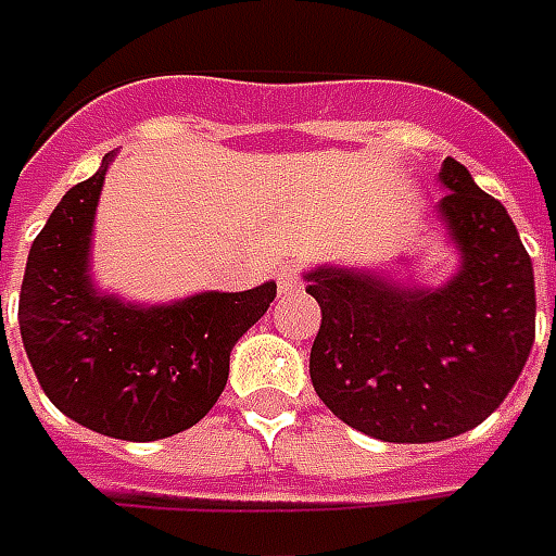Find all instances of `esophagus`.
I'll list each match as a JSON object with an SVG mask.
<instances>
[{
	"label": "esophagus",
	"mask_w": 556,
	"mask_h": 556,
	"mask_svg": "<svg viewBox=\"0 0 556 556\" xmlns=\"http://www.w3.org/2000/svg\"><path fill=\"white\" fill-rule=\"evenodd\" d=\"M302 287V271L296 266H285V269L278 271V290L281 293H293Z\"/></svg>",
	"instance_id": "obj_1"
}]
</instances>
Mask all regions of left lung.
<instances>
[{
  "instance_id": "1",
  "label": "left lung",
  "mask_w": 556,
  "mask_h": 556,
  "mask_svg": "<svg viewBox=\"0 0 556 556\" xmlns=\"http://www.w3.org/2000/svg\"><path fill=\"white\" fill-rule=\"evenodd\" d=\"M443 222L464 254L437 290L350 269L308 271L323 311L311 383L329 410L383 443H437L482 425L536 338L533 263L500 200L443 161Z\"/></svg>"
}]
</instances>
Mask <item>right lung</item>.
Listing matches in <instances>:
<instances>
[{"mask_svg":"<svg viewBox=\"0 0 556 556\" xmlns=\"http://www.w3.org/2000/svg\"><path fill=\"white\" fill-rule=\"evenodd\" d=\"M110 155L74 185L35 236L20 287V338L45 395L98 434L149 443L197 425L227 386L230 350L275 299V285L125 305L89 278V236Z\"/></svg>","mask_w":556,"mask_h":556,"instance_id":"add662e5","label":"right lung"}]
</instances>
